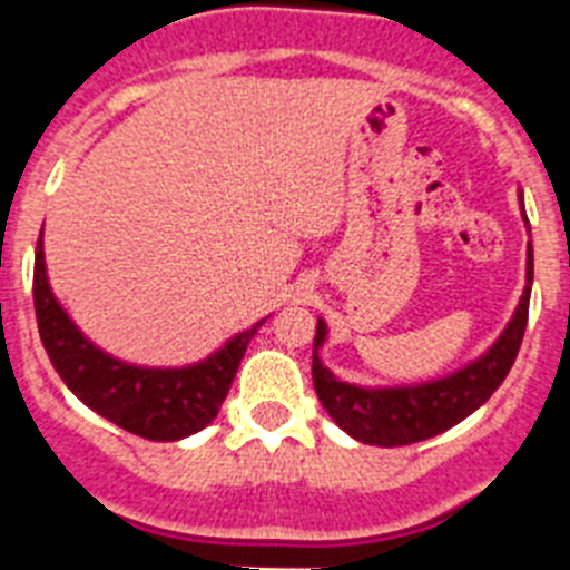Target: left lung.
Wrapping results in <instances>:
<instances>
[{
	"mask_svg": "<svg viewBox=\"0 0 570 570\" xmlns=\"http://www.w3.org/2000/svg\"><path fill=\"white\" fill-rule=\"evenodd\" d=\"M530 289L532 245L530 259H527V289L500 340L479 361L459 373L429 381V384H416V387L366 390L334 379L316 355L325 340V322L320 320L316 337H313V387L322 407L334 416V423L343 432L373 446H405V443L425 441V438L446 432L464 416L473 414L479 405H485L512 370L514 357L521 352L527 316H530Z\"/></svg>",
	"mask_w": 570,
	"mask_h": 570,
	"instance_id": "obj_1",
	"label": "left lung"
}]
</instances>
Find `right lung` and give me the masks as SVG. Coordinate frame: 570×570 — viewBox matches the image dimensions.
<instances>
[{"label":"right lung","mask_w":570,"mask_h":570,"mask_svg":"<svg viewBox=\"0 0 570 570\" xmlns=\"http://www.w3.org/2000/svg\"><path fill=\"white\" fill-rule=\"evenodd\" d=\"M35 316L40 343L67 387L85 405L147 441H180L213 423L259 325L242 331L209 361L186 370H145L120 364L79 334L52 298L43 266V242L35 250Z\"/></svg>","instance_id":"right-lung-1"}]
</instances>
